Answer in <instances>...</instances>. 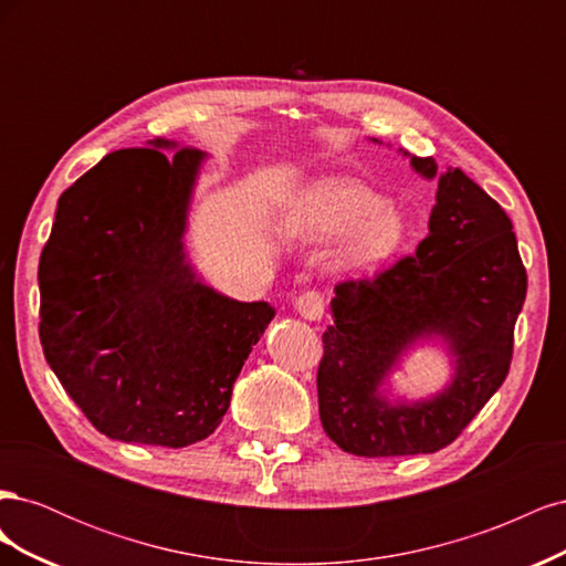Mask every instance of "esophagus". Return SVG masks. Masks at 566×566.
Wrapping results in <instances>:
<instances>
[{
	"mask_svg": "<svg viewBox=\"0 0 566 566\" xmlns=\"http://www.w3.org/2000/svg\"><path fill=\"white\" fill-rule=\"evenodd\" d=\"M295 310L306 321H321L325 314V297L318 293V290H306V293L297 297Z\"/></svg>",
	"mask_w": 566,
	"mask_h": 566,
	"instance_id": "obj_1",
	"label": "esophagus"
}]
</instances>
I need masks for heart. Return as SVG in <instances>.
Instances as JSON below:
<instances>
[{
	"label": "heart",
	"mask_w": 566,
	"mask_h": 566,
	"mask_svg": "<svg viewBox=\"0 0 566 566\" xmlns=\"http://www.w3.org/2000/svg\"><path fill=\"white\" fill-rule=\"evenodd\" d=\"M279 227L295 241L339 238L331 262L339 271H370L397 254L408 224L394 202L347 177H323L290 196L279 212Z\"/></svg>",
	"instance_id": "1"
}]
</instances>
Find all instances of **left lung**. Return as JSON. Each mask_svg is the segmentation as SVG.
Returning a JSON list of instances; mask_svg holds the SVG:
<instances>
[{
    "label": "left lung",
    "instance_id": "1",
    "mask_svg": "<svg viewBox=\"0 0 566 566\" xmlns=\"http://www.w3.org/2000/svg\"><path fill=\"white\" fill-rule=\"evenodd\" d=\"M410 165L424 179L437 177L434 158L410 156ZM524 297L526 269L510 217L449 167L416 254L335 287V323L323 333L316 378L325 434L366 458L449 447L503 385ZM432 336L454 356L452 382L432 400L389 402L379 387L410 346Z\"/></svg>",
    "mask_w": 566,
    "mask_h": 566
}]
</instances>
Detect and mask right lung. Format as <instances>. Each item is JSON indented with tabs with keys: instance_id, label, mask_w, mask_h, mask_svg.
Returning a JSON list of instances; mask_svg holds the SVG:
<instances>
[{
	"instance_id": "right-lung-1",
	"label": "right lung",
	"mask_w": 566,
	"mask_h": 566,
	"mask_svg": "<svg viewBox=\"0 0 566 566\" xmlns=\"http://www.w3.org/2000/svg\"><path fill=\"white\" fill-rule=\"evenodd\" d=\"M202 160L167 139L111 153L63 191L40 256L46 364L117 441L184 449L210 437L276 314L217 293L186 260Z\"/></svg>"
}]
</instances>
